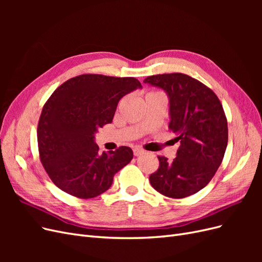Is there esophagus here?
<instances>
[{
    "label": "esophagus",
    "mask_w": 262,
    "mask_h": 262,
    "mask_svg": "<svg viewBox=\"0 0 262 262\" xmlns=\"http://www.w3.org/2000/svg\"><path fill=\"white\" fill-rule=\"evenodd\" d=\"M133 154H134V156H140L142 154H144V149L139 148V147L133 148Z\"/></svg>",
    "instance_id": "34e87169"
}]
</instances>
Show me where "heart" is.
<instances>
[{
	"label": "heart",
	"instance_id": "b5f03b06",
	"mask_svg": "<svg viewBox=\"0 0 262 262\" xmlns=\"http://www.w3.org/2000/svg\"><path fill=\"white\" fill-rule=\"evenodd\" d=\"M158 94H163V93H160V92H154V91H152V92H148V93L146 94V96H148V95H158Z\"/></svg>",
	"mask_w": 262,
	"mask_h": 262
}]
</instances>
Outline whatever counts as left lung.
<instances>
[{"label":"left lung","instance_id":"1","mask_svg":"<svg viewBox=\"0 0 262 262\" xmlns=\"http://www.w3.org/2000/svg\"><path fill=\"white\" fill-rule=\"evenodd\" d=\"M144 83L167 93L168 128L180 142L172 162L157 156L160 167L149 176L150 185L173 199L194 194L209 184L223 161L228 140L223 106L211 89L187 74L150 75Z\"/></svg>","mask_w":262,"mask_h":262}]
</instances>
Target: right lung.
<instances>
[{"mask_svg": "<svg viewBox=\"0 0 262 262\" xmlns=\"http://www.w3.org/2000/svg\"><path fill=\"white\" fill-rule=\"evenodd\" d=\"M140 87L134 77L82 74L60 85L46 101L37 128L39 158L62 191L92 199L108 190L115 173L131 162L130 147L99 154L94 139L112 123L119 100Z\"/></svg>", "mask_w": 262, "mask_h": 262, "instance_id": "obj_1", "label": "right lung"}]
</instances>
